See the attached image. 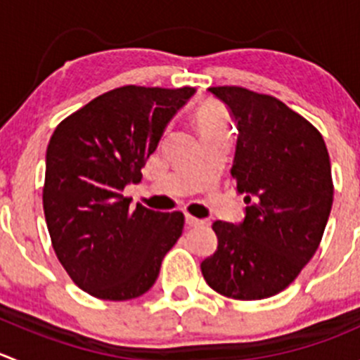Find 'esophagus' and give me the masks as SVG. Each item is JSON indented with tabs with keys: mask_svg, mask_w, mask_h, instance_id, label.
I'll use <instances>...</instances> for the list:
<instances>
[{
	"mask_svg": "<svg viewBox=\"0 0 360 360\" xmlns=\"http://www.w3.org/2000/svg\"><path fill=\"white\" fill-rule=\"evenodd\" d=\"M202 223H204V219H198V218H195V216L186 214V225L188 226H197V225H202Z\"/></svg>",
	"mask_w": 360,
	"mask_h": 360,
	"instance_id": "obj_1",
	"label": "esophagus"
}]
</instances>
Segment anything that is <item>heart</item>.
<instances>
[{"mask_svg":"<svg viewBox=\"0 0 360 360\" xmlns=\"http://www.w3.org/2000/svg\"><path fill=\"white\" fill-rule=\"evenodd\" d=\"M191 120H193V124L200 134L202 141L232 134V121H230L229 112L219 103H200L198 107H195Z\"/></svg>","mask_w":360,"mask_h":360,"instance_id":"b5f03b06","label":"heart"}]
</instances>
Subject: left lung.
Segmentation results:
<instances>
[{
  "mask_svg": "<svg viewBox=\"0 0 360 360\" xmlns=\"http://www.w3.org/2000/svg\"><path fill=\"white\" fill-rule=\"evenodd\" d=\"M237 123L230 174L248 204L239 225L214 221L218 248L202 260L218 294L258 301L288 287L319 250L333 207L322 134L281 100L239 86L209 87Z\"/></svg>",
  "mask_w": 360,
  "mask_h": 360,
  "instance_id": "1",
  "label": "left lung"
}]
</instances>
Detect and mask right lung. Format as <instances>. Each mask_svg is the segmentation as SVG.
Here are the masks:
<instances>
[{
  "mask_svg": "<svg viewBox=\"0 0 360 360\" xmlns=\"http://www.w3.org/2000/svg\"><path fill=\"white\" fill-rule=\"evenodd\" d=\"M193 91L116 87L65 117L49 141L41 191L49 236L73 283L93 297L146 294L183 233V212L131 209L123 190L142 179L167 123Z\"/></svg>",
  "mask_w": 360,
  "mask_h": 360,
  "instance_id": "1",
  "label": "right lung"
}]
</instances>
